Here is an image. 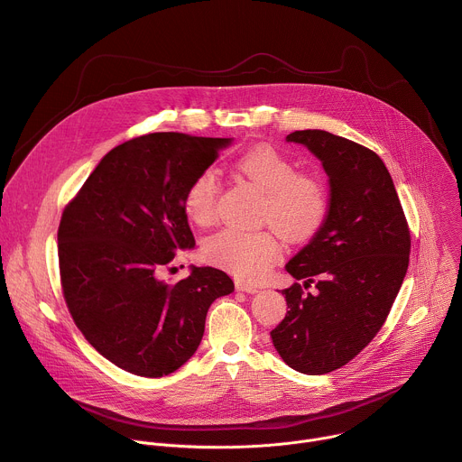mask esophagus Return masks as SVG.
Instances as JSON below:
<instances>
[{"mask_svg": "<svg viewBox=\"0 0 462 462\" xmlns=\"http://www.w3.org/2000/svg\"><path fill=\"white\" fill-rule=\"evenodd\" d=\"M237 290L246 291V293H257V291H259V286L248 284V282H237Z\"/></svg>", "mask_w": 462, "mask_h": 462, "instance_id": "34e87169", "label": "esophagus"}]
</instances>
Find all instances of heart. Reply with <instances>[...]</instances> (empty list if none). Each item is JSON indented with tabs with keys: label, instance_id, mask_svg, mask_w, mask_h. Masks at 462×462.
Here are the masks:
<instances>
[{
	"label": "heart",
	"instance_id": "obj_1",
	"mask_svg": "<svg viewBox=\"0 0 462 462\" xmlns=\"http://www.w3.org/2000/svg\"><path fill=\"white\" fill-rule=\"evenodd\" d=\"M236 169L264 192L263 219L284 237L302 241L312 237L327 216L323 185L297 174L295 163L272 146H255L236 160ZM219 180L216 171H201L189 185L183 199L185 214L198 225H208L216 212ZM208 257L243 279H261L277 261L281 248L272 230L228 226L208 237Z\"/></svg>",
	"mask_w": 462,
	"mask_h": 462
}]
</instances>
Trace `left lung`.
<instances>
[{"mask_svg": "<svg viewBox=\"0 0 462 462\" xmlns=\"http://www.w3.org/2000/svg\"><path fill=\"white\" fill-rule=\"evenodd\" d=\"M286 141L323 163L330 203L316 236L284 266L297 282L282 290L288 312L270 337L290 368L323 375L384 325L408 270L410 230L375 152L327 130H295Z\"/></svg>", "mask_w": 462, "mask_h": 462, "instance_id": "left-lung-1", "label": "left lung"}]
</instances>
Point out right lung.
<instances>
[{
  "label": "right lung",
  "mask_w": 462,
  "mask_h": 462,
  "mask_svg": "<svg viewBox=\"0 0 462 462\" xmlns=\"http://www.w3.org/2000/svg\"><path fill=\"white\" fill-rule=\"evenodd\" d=\"M230 137L146 134L112 148L67 205L58 254L69 312L110 363L163 377L198 350L210 304L234 291L212 266L178 282L158 277L178 250L196 246L183 199Z\"/></svg>",
  "instance_id": "add662e5"
}]
</instances>
